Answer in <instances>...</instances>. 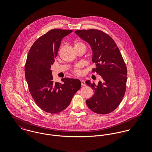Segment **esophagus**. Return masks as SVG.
Here are the masks:
<instances>
[{
    "label": "esophagus",
    "mask_w": 152,
    "mask_h": 152,
    "mask_svg": "<svg viewBox=\"0 0 152 152\" xmlns=\"http://www.w3.org/2000/svg\"><path fill=\"white\" fill-rule=\"evenodd\" d=\"M80 81H81V85H82V86H86V83H85V81H84L83 80H80Z\"/></svg>",
    "instance_id": "obj_1"
}]
</instances>
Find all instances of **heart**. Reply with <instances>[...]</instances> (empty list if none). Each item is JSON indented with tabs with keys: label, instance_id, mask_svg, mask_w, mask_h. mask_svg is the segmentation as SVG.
<instances>
[{
	"label": "heart",
	"instance_id": "1",
	"mask_svg": "<svg viewBox=\"0 0 152 152\" xmlns=\"http://www.w3.org/2000/svg\"><path fill=\"white\" fill-rule=\"evenodd\" d=\"M84 47L86 48V45L81 42H77L74 44V47ZM82 68V65L80 64H78L75 66V67L73 69L72 72L74 74H75V75H80L82 74V70L81 68Z\"/></svg>",
	"mask_w": 152,
	"mask_h": 152
}]
</instances>
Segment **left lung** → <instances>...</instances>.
Instances as JSON below:
<instances>
[{
    "label": "left lung",
    "mask_w": 152,
    "mask_h": 152,
    "mask_svg": "<svg viewBox=\"0 0 152 152\" xmlns=\"http://www.w3.org/2000/svg\"><path fill=\"white\" fill-rule=\"evenodd\" d=\"M75 33L90 45L92 62L101 77L98 85L87 80L86 84L94 89V95L86 101L88 107L98 114H107L119 106L126 91L127 68L115 41L102 31L79 30Z\"/></svg>",
    "instance_id": "obj_1"
}]
</instances>
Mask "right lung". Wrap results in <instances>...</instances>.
<instances>
[{"label":"right lung","instance_id":"1","mask_svg":"<svg viewBox=\"0 0 152 152\" xmlns=\"http://www.w3.org/2000/svg\"><path fill=\"white\" fill-rule=\"evenodd\" d=\"M72 30L53 29L32 45L27 57L24 71L29 91L36 104L50 113L66 108L81 87L77 79L64 78L63 84L54 83L51 66L55 61L62 39Z\"/></svg>","mask_w":152,"mask_h":152}]
</instances>
